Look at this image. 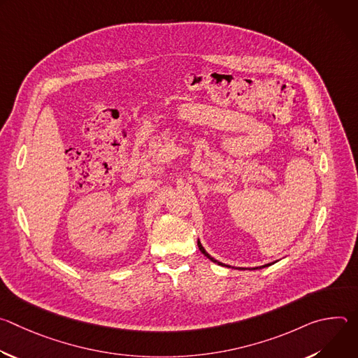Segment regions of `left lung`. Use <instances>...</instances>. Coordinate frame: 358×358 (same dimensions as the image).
Returning <instances> with one entry per match:
<instances>
[{
	"mask_svg": "<svg viewBox=\"0 0 358 358\" xmlns=\"http://www.w3.org/2000/svg\"><path fill=\"white\" fill-rule=\"evenodd\" d=\"M198 248H199V250L203 253V255H206V257L210 259V261H213L214 264H218V265H221V266H228V265H224V264H221V262H218L217 259H214L213 257H211V255L206 250V249H203V246L201 245V242H199V239H198ZM272 264H266V265H264V266H261V268H253V269H262V268H266V266H271ZM228 268H231V266H228Z\"/></svg>",
	"mask_w": 358,
	"mask_h": 358,
	"instance_id": "1",
	"label": "left lung"
}]
</instances>
